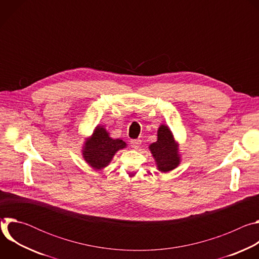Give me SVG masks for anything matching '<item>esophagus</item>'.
<instances>
[{
    "label": "esophagus",
    "instance_id": "obj_1",
    "mask_svg": "<svg viewBox=\"0 0 259 259\" xmlns=\"http://www.w3.org/2000/svg\"><path fill=\"white\" fill-rule=\"evenodd\" d=\"M130 144L133 149H138V147L141 145V140L140 139H132L130 141Z\"/></svg>",
    "mask_w": 259,
    "mask_h": 259
}]
</instances>
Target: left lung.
Masks as SVG:
<instances>
[{
	"label": "left lung",
	"instance_id": "8db88e82",
	"mask_svg": "<svg viewBox=\"0 0 259 259\" xmlns=\"http://www.w3.org/2000/svg\"><path fill=\"white\" fill-rule=\"evenodd\" d=\"M149 149L153 154L158 170L161 172H169L175 169L180 163L178 143L166 125L159 127L158 139L150 145Z\"/></svg>",
	"mask_w": 259,
	"mask_h": 259
}]
</instances>
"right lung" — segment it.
<instances>
[{"label": "right lung", "instance_id": "right-lung-1", "mask_svg": "<svg viewBox=\"0 0 259 259\" xmlns=\"http://www.w3.org/2000/svg\"><path fill=\"white\" fill-rule=\"evenodd\" d=\"M127 146L122 139L109 137L103 126H96L93 134L86 139L82 154L84 160L95 170H101L113 160L115 154Z\"/></svg>", "mask_w": 259, "mask_h": 259}]
</instances>
